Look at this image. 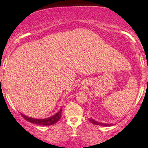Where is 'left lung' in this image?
I'll list each match as a JSON object with an SVG mask.
<instances>
[{
    "label": "left lung",
    "mask_w": 148,
    "mask_h": 148,
    "mask_svg": "<svg viewBox=\"0 0 148 148\" xmlns=\"http://www.w3.org/2000/svg\"><path fill=\"white\" fill-rule=\"evenodd\" d=\"M90 122L92 123L93 125H100V126H104V127H108V126H110V124H104V123H99V122H97V121H94V119H92V118L90 119Z\"/></svg>",
    "instance_id": "obj_1"
}]
</instances>
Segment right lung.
<instances>
[{"instance_id": "add662e5", "label": "right lung", "mask_w": 148, "mask_h": 148, "mask_svg": "<svg viewBox=\"0 0 148 148\" xmlns=\"http://www.w3.org/2000/svg\"><path fill=\"white\" fill-rule=\"evenodd\" d=\"M61 112H62V109H60V110L58 111L56 114H54V116L49 117V118L48 119H33V118H30V117L25 116V115H23V114H21L24 119H25L26 121H29V123H34V124H36V125H44V126H49V125H54L56 123L58 122V120L60 119V117H61Z\"/></svg>"}]
</instances>
